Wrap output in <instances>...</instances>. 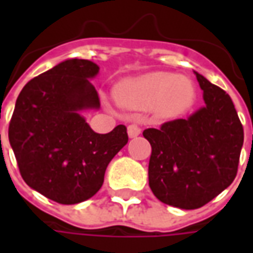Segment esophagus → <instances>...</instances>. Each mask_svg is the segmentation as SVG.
I'll use <instances>...</instances> for the list:
<instances>
[{
  "instance_id": "34e87169",
  "label": "esophagus",
  "mask_w": 253,
  "mask_h": 253,
  "mask_svg": "<svg viewBox=\"0 0 253 253\" xmlns=\"http://www.w3.org/2000/svg\"><path fill=\"white\" fill-rule=\"evenodd\" d=\"M127 134L130 138H135L141 134V128L137 126V125H130L127 127Z\"/></svg>"
}]
</instances>
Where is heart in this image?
Returning a JSON list of instances; mask_svg holds the SVG:
<instances>
[{
  "label": "heart",
  "instance_id": "heart-1",
  "mask_svg": "<svg viewBox=\"0 0 253 253\" xmlns=\"http://www.w3.org/2000/svg\"><path fill=\"white\" fill-rule=\"evenodd\" d=\"M116 97L130 107L152 108L157 105L161 115L176 116L191 105L194 86L186 77L154 72L127 81L118 89Z\"/></svg>",
  "mask_w": 253,
  "mask_h": 253
}]
</instances>
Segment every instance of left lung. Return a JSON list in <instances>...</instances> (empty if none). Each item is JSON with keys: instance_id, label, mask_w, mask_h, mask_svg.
<instances>
[{"instance_id": "8db88e82", "label": "left lung", "mask_w": 253, "mask_h": 253, "mask_svg": "<svg viewBox=\"0 0 253 253\" xmlns=\"http://www.w3.org/2000/svg\"><path fill=\"white\" fill-rule=\"evenodd\" d=\"M195 73L205 105L187 119L146 128L149 186L165 205L192 210L228 188L237 175L244 130L229 94Z\"/></svg>"}]
</instances>
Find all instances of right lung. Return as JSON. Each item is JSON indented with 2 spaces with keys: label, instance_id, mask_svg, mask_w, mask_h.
<instances>
[{
  "label": "right lung",
  "instance_id": "add662e5",
  "mask_svg": "<svg viewBox=\"0 0 253 253\" xmlns=\"http://www.w3.org/2000/svg\"><path fill=\"white\" fill-rule=\"evenodd\" d=\"M100 67L88 59H66L27 83L9 123V142L24 181L62 205L92 198L103 186L110 161L128 141L116 126L97 134L81 112L99 110L89 80Z\"/></svg>",
  "mask_w": 253,
  "mask_h": 253
}]
</instances>
